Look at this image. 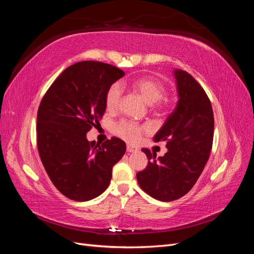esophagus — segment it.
<instances>
[{
    "label": "esophagus",
    "mask_w": 254,
    "mask_h": 254,
    "mask_svg": "<svg viewBox=\"0 0 254 254\" xmlns=\"http://www.w3.org/2000/svg\"><path fill=\"white\" fill-rule=\"evenodd\" d=\"M137 150H139V149H137V148L135 147V146L127 144V151H128V152H136Z\"/></svg>",
    "instance_id": "1"
}]
</instances>
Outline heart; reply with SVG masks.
Listing matches in <instances>:
<instances>
[{
	"label": "heart",
	"instance_id": "1",
	"mask_svg": "<svg viewBox=\"0 0 254 254\" xmlns=\"http://www.w3.org/2000/svg\"><path fill=\"white\" fill-rule=\"evenodd\" d=\"M131 88L147 104H153L157 109H163L164 104L161 103V98L165 94V86L162 81L152 77H141L128 82ZM122 98V90L119 84L114 83L107 90L105 95V106L109 112H113L119 108ZM146 127L137 125L129 121H121L114 126V132L123 139L129 142H136L140 140Z\"/></svg>",
	"mask_w": 254,
	"mask_h": 254
}]
</instances>
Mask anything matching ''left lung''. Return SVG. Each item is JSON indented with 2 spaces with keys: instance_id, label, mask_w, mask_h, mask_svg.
<instances>
[{
  "instance_id": "8db88e82",
  "label": "left lung",
  "mask_w": 254,
  "mask_h": 254,
  "mask_svg": "<svg viewBox=\"0 0 254 254\" xmlns=\"http://www.w3.org/2000/svg\"><path fill=\"white\" fill-rule=\"evenodd\" d=\"M178 103L168 115L155 142L164 141L167 152L157 158L142 151L148 165L136 174L141 189L160 201H173L191 190L209 160L213 144L214 115L203 88L186 71L175 70Z\"/></svg>"
}]
</instances>
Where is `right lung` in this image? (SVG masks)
Returning a JSON list of instances; mask_svg holds the SVG:
<instances>
[{"instance_id":"obj_1","label":"right lung","mask_w":254,"mask_h":254,"mask_svg":"<svg viewBox=\"0 0 254 254\" xmlns=\"http://www.w3.org/2000/svg\"><path fill=\"white\" fill-rule=\"evenodd\" d=\"M124 75L108 64L80 61L58 76L40 103L38 151L54 186L72 200L88 201L105 191L126 151L119 137L98 145L86 136L103 118L107 90Z\"/></svg>"}]
</instances>
